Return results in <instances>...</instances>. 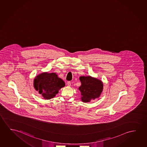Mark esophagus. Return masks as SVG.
<instances>
[{"label": "esophagus", "mask_w": 147, "mask_h": 147, "mask_svg": "<svg viewBox=\"0 0 147 147\" xmlns=\"http://www.w3.org/2000/svg\"><path fill=\"white\" fill-rule=\"evenodd\" d=\"M71 82H67V85H68V86H71Z\"/></svg>", "instance_id": "1"}]
</instances>
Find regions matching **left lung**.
I'll list each match as a JSON object with an SVG mask.
<instances>
[{
    "label": "left lung",
    "mask_w": 147,
    "mask_h": 147,
    "mask_svg": "<svg viewBox=\"0 0 147 147\" xmlns=\"http://www.w3.org/2000/svg\"><path fill=\"white\" fill-rule=\"evenodd\" d=\"M79 80L82 84L78 90L82 101L87 103L99 98L103 90V84L101 80L90 76H80Z\"/></svg>",
    "instance_id": "8db88e82"
}]
</instances>
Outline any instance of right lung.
I'll use <instances>...</instances> for the list:
<instances>
[{
    "mask_svg": "<svg viewBox=\"0 0 147 147\" xmlns=\"http://www.w3.org/2000/svg\"><path fill=\"white\" fill-rule=\"evenodd\" d=\"M65 86V82L55 73L43 72L34 79V88L45 99L54 98Z\"/></svg>",
    "mask_w": 147,
    "mask_h": 147,
    "instance_id": "1",
    "label": "right lung"
}]
</instances>
